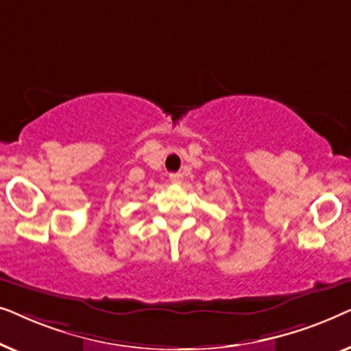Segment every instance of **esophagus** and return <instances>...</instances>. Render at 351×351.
I'll list each match as a JSON object with an SVG mask.
<instances>
[{
	"instance_id": "34e87169",
	"label": "esophagus",
	"mask_w": 351,
	"mask_h": 351,
	"mask_svg": "<svg viewBox=\"0 0 351 351\" xmlns=\"http://www.w3.org/2000/svg\"><path fill=\"white\" fill-rule=\"evenodd\" d=\"M182 176L180 172H172V174H169V180H171V184H180V180H182Z\"/></svg>"
}]
</instances>
